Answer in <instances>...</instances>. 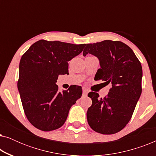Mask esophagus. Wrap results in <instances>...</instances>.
Returning <instances> with one entry per match:
<instances>
[{
  "label": "esophagus",
  "mask_w": 156,
  "mask_h": 156,
  "mask_svg": "<svg viewBox=\"0 0 156 156\" xmlns=\"http://www.w3.org/2000/svg\"><path fill=\"white\" fill-rule=\"evenodd\" d=\"M87 94H88V89L83 88V96L86 97V96L87 95Z\"/></svg>",
  "instance_id": "34e87169"
}]
</instances>
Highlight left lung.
<instances>
[{"instance_id":"8db88e82","label":"left lung","mask_w":156,"mask_h":156,"mask_svg":"<svg viewBox=\"0 0 156 156\" xmlns=\"http://www.w3.org/2000/svg\"><path fill=\"white\" fill-rule=\"evenodd\" d=\"M85 46L84 56L89 53L99 59L101 68L94 79L112 86L103 98L94 91L88 94L92 104L87 111V121L97 133H118L131 120L141 94V64L131 48L121 41L107 40Z\"/></svg>"}]
</instances>
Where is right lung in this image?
<instances>
[{"label":"right lung","mask_w":156,"mask_h":156,"mask_svg":"<svg viewBox=\"0 0 156 156\" xmlns=\"http://www.w3.org/2000/svg\"><path fill=\"white\" fill-rule=\"evenodd\" d=\"M86 44L38 40L23 55L18 89L23 110L33 126L43 131L60 128L71 106L82 97V87L72 85L58 91L59 74H68V62L82 52Z\"/></svg>","instance_id":"obj_1"}]
</instances>
